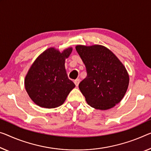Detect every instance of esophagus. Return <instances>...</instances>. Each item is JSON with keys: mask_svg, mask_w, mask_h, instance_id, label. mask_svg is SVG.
<instances>
[{"mask_svg": "<svg viewBox=\"0 0 151 151\" xmlns=\"http://www.w3.org/2000/svg\"><path fill=\"white\" fill-rule=\"evenodd\" d=\"M80 79H76V80H74V83H75L76 86H78L79 85V83H80Z\"/></svg>", "mask_w": 151, "mask_h": 151, "instance_id": "1", "label": "esophagus"}]
</instances>
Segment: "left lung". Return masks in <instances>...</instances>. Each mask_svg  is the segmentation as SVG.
Here are the masks:
<instances>
[{"label": "left lung", "mask_w": 151, "mask_h": 151, "mask_svg": "<svg viewBox=\"0 0 151 151\" xmlns=\"http://www.w3.org/2000/svg\"><path fill=\"white\" fill-rule=\"evenodd\" d=\"M76 49L86 68V78L79 88L92 107L106 110L124 98L129 75L122 63L109 49L101 45H78Z\"/></svg>", "instance_id": "1"}]
</instances>
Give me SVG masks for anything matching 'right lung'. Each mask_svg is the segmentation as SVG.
<instances>
[{
	"label": "right lung",
	"mask_w": 151,
	"mask_h": 151,
	"mask_svg": "<svg viewBox=\"0 0 151 151\" xmlns=\"http://www.w3.org/2000/svg\"><path fill=\"white\" fill-rule=\"evenodd\" d=\"M72 52H61L55 48L44 51L32 65L25 78V88L34 103L41 107L56 108L63 104L76 85L68 78L65 59Z\"/></svg>",
	"instance_id": "1"
}]
</instances>
